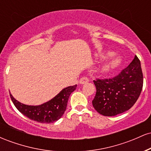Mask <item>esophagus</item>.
<instances>
[{
    "mask_svg": "<svg viewBox=\"0 0 151 151\" xmlns=\"http://www.w3.org/2000/svg\"><path fill=\"white\" fill-rule=\"evenodd\" d=\"M88 81H89V78L86 77H83L79 79V84H86V83H87Z\"/></svg>",
    "mask_w": 151,
    "mask_h": 151,
    "instance_id": "1",
    "label": "esophagus"
}]
</instances>
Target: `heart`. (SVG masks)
<instances>
[{"mask_svg":"<svg viewBox=\"0 0 151 151\" xmlns=\"http://www.w3.org/2000/svg\"><path fill=\"white\" fill-rule=\"evenodd\" d=\"M109 55H111V53H109ZM121 63V60L119 58H111L109 59L106 62H105L104 65L102 67V70L104 72H108L110 71L114 70V69H116V67H119V65Z\"/></svg>","mask_w":151,"mask_h":151,"instance_id":"b5f03b06","label":"heart"}]
</instances>
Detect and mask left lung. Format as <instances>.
<instances>
[{
    "label": "left lung",
    "instance_id": "1",
    "mask_svg": "<svg viewBox=\"0 0 151 151\" xmlns=\"http://www.w3.org/2000/svg\"><path fill=\"white\" fill-rule=\"evenodd\" d=\"M96 89L92 104L105 116L124 113L135 104L143 89V75L138 57L115 77L93 80Z\"/></svg>",
    "mask_w": 151,
    "mask_h": 151
}]
</instances>
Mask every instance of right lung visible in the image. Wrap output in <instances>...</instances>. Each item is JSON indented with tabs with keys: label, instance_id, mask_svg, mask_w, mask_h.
<instances>
[{
	"label": "right lung",
	"instance_id": "1",
	"mask_svg": "<svg viewBox=\"0 0 151 151\" xmlns=\"http://www.w3.org/2000/svg\"><path fill=\"white\" fill-rule=\"evenodd\" d=\"M77 88V84L62 89L55 97L40 106H28L20 103L10 93V99L17 109L27 118L40 123H52L62 116L67 109L70 95Z\"/></svg>",
	"mask_w": 151,
	"mask_h": 151
}]
</instances>
